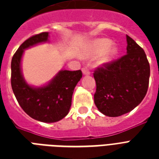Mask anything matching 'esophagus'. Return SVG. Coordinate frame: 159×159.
Returning a JSON list of instances; mask_svg holds the SVG:
<instances>
[{
    "label": "esophagus",
    "instance_id": "obj_1",
    "mask_svg": "<svg viewBox=\"0 0 159 159\" xmlns=\"http://www.w3.org/2000/svg\"><path fill=\"white\" fill-rule=\"evenodd\" d=\"M82 73L84 75H89L90 74V71L88 68H87V67H83L82 69Z\"/></svg>",
    "mask_w": 159,
    "mask_h": 159
}]
</instances>
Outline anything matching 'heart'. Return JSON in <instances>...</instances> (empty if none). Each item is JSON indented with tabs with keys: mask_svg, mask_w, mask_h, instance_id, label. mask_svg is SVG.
Segmentation results:
<instances>
[{
	"mask_svg": "<svg viewBox=\"0 0 159 159\" xmlns=\"http://www.w3.org/2000/svg\"><path fill=\"white\" fill-rule=\"evenodd\" d=\"M111 40L108 39H96L90 44L89 48L83 53L85 57H92L102 54L100 56L97 61V64L104 66L113 61V59L118 54V48L116 46H112Z\"/></svg>",
	"mask_w": 159,
	"mask_h": 159,
	"instance_id": "heart-1",
	"label": "heart"
}]
</instances>
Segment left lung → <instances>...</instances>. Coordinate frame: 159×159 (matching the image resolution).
Segmentation results:
<instances>
[{
    "label": "left lung",
    "instance_id": "8db88e82",
    "mask_svg": "<svg viewBox=\"0 0 159 159\" xmlns=\"http://www.w3.org/2000/svg\"><path fill=\"white\" fill-rule=\"evenodd\" d=\"M127 54L95 70L94 102L105 116L117 117L135 108L148 91L150 67L144 51L126 35Z\"/></svg>",
    "mask_w": 159,
    "mask_h": 159
}]
</instances>
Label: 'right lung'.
Returning <instances> with one entry per match:
<instances>
[{
  "label": "right lung",
  "instance_id": "right-lung-1",
  "mask_svg": "<svg viewBox=\"0 0 159 159\" xmlns=\"http://www.w3.org/2000/svg\"><path fill=\"white\" fill-rule=\"evenodd\" d=\"M48 40V32L33 35L21 44L11 60V87L17 102L31 118L53 123L62 120L69 112L73 91L82 77L81 70H61L52 81L43 87H34L24 79L21 58L24 50Z\"/></svg>",
  "mask_w": 159,
  "mask_h": 159
}]
</instances>
